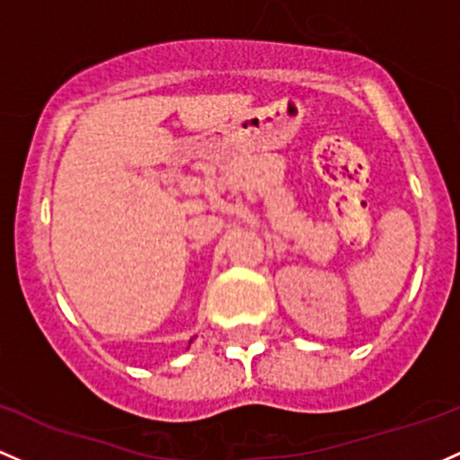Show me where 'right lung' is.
Wrapping results in <instances>:
<instances>
[{
	"instance_id": "obj_1",
	"label": "right lung",
	"mask_w": 460,
	"mask_h": 460,
	"mask_svg": "<svg viewBox=\"0 0 460 460\" xmlns=\"http://www.w3.org/2000/svg\"><path fill=\"white\" fill-rule=\"evenodd\" d=\"M190 345H191V341H190Z\"/></svg>"
}]
</instances>
